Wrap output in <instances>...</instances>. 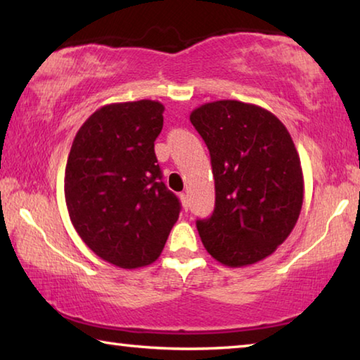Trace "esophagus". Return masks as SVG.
<instances>
[{
    "instance_id": "obj_1",
    "label": "esophagus",
    "mask_w": 360,
    "mask_h": 360,
    "mask_svg": "<svg viewBox=\"0 0 360 360\" xmlns=\"http://www.w3.org/2000/svg\"><path fill=\"white\" fill-rule=\"evenodd\" d=\"M179 200H181L182 210L187 211V210H188V198H187V195H186V193H181V195H179Z\"/></svg>"
}]
</instances>
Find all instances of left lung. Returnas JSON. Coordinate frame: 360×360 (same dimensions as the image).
Masks as SVG:
<instances>
[{"label":"left lung","instance_id":"left-lung-1","mask_svg":"<svg viewBox=\"0 0 360 360\" xmlns=\"http://www.w3.org/2000/svg\"><path fill=\"white\" fill-rule=\"evenodd\" d=\"M191 122L210 149L216 208L197 221L206 251L230 268L276 251L300 216L304 181L290 133L268 109L236 100L205 103Z\"/></svg>","mask_w":360,"mask_h":360}]
</instances>
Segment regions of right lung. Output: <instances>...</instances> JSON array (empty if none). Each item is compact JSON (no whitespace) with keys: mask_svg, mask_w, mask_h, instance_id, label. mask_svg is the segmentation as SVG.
Masks as SVG:
<instances>
[{"mask_svg":"<svg viewBox=\"0 0 360 360\" xmlns=\"http://www.w3.org/2000/svg\"><path fill=\"white\" fill-rule=\"evenodd\" d=\"M163 111L154 100L101 106L76 133L66 162L72 227L90 251L125 270L154 264L179 217L154 152Z\"/></svg>","mask_w":360,"mask_h":360,"instance_id":"add662e5","label":"right lung"}]
</instances>
